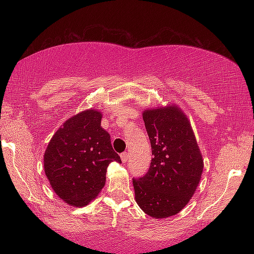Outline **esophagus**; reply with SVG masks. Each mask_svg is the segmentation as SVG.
<instances>
[{
  "label": "esophagus",
  "instance_id": "obj_1",
  "mask_svg": "<svg viewBox=\"0 0 254 254\" xmlns=\"http://www.w3.org/2000/svg\"><path fill=\"white\" fill-rule=\"evenodd\" d=\"M121 159H122V162L127 163L128 160V153L127 152H123L121 153Z\"/></svg>",
  "mask_w": 254,
  "mask_h": 254
}]
</instances>
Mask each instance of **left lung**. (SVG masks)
<instances>
[{"instance_id": "1", "label": "left lung", "mask_w": 254, "mask_h": 254, "mask_svg": "<svg viewBox=\"0 0 254 254\" xmlns=\"http://www.w3.org/2000/svg\"><path fill=\"white\" fill-rule=\"evenodd\" d=\"M151 143L148 173L133 178L135 201L153 218L178 214L190 200L203 174L204 161L190 122L176 105L142 114Z\"/></svg>"}]
</instances>
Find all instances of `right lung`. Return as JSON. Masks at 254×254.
Segmentation results:
<instances>
[{
    "mask_svg": "<svg viewBox=\"0 0 254 254\" xmlns=\"http://www.w3.org/2000/svg\"><path fill=\"white\" fill-rule=\"evenodd\" d=\"M101 120L102 113L95 109L68 119L51 137L44 156L51 187L65 203L76 207L87 205L105 186L111 162H122Z\"/></svg>",
    "mask_w": 254,
    "mask_h": 254,
    "instance_id": "1",
    "label": "right lung"
}]
</instances>
